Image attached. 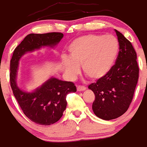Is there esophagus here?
Instances as JSON below:
<instances>
[{
    "label": "esophagus",
    "mask_w": 147,
    "mask_h": 147,
    "mask_svg": "<svg viewBox=\"0 0 147 147\" xmlns=\"http://www.w3.org/2000/svg\"><path fill=\"white\" fill-rule=\"evenodd\" d=\"M86 89V87L82 86V85H78L77 86V90L78 91H83Z\"/></svg>",
    "instance_id": "esophagus-1"
}]
</instances>
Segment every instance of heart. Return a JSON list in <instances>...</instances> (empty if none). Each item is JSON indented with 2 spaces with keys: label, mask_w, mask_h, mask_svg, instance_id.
<instances>
[{
  "label": "heart",
  "mask_w": 147,
  "mask_h": 147,
  "mask_svg": "<svg viewBox=\"0 0 147 147\" xmlns=\"http://www.w3.org/2000/svg\"><path fill=\"white\" fill-rule=\"evenodd\" d=\"M69 58L62 63L69 77L74 78L82 65L83 73L92 80H98L108 74L119 52V42L112 35L88 34L73 41L68 48Z\"/></svg>",
  "instance_id": "heart-1"
}]
</instances>
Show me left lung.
<instances>
[{
	"instance_id": "obj_1",
	"label": "left lung",
	"mask_w": 147,
	"mask_h": 147,
	"mask_svg": "<svg viewBox=\"0 0 147 147\" xmlns=\"http://www.w3.org/2000/svg\"><path fill=\"white\" fill-rule=\"evenodd\" d=\"M115 31L119 45L115 65L106 76L88 86L95 95L93 113L107 121L119 118L128 110L139 77L136 50L124 35Z\"/></svg>"
}]
</instances>
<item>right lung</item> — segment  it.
Masks as SVG:
<instances>
[{
  "label": "right lung",
  "mask_w": 147,
  "mask_h": 147,
  "mask_svg": "<svg viewBox=\"0 0 147 147\" xmlns=\"http://www.w3.org/2000/svg\"><path fill=\"white\" fill-rule=\"evenodd\" d=\"M63 37L60 32L30 34L15 49L10 61V85L23 113L32 121L40 125H51L60 119L67 106L66 96L76 88L72 82L51 78L32 93L23 91L16 82L18 62L25 53L42 46L56 45Z\"/></svg>",
  "instance_id": "1"
}]
</instances>
